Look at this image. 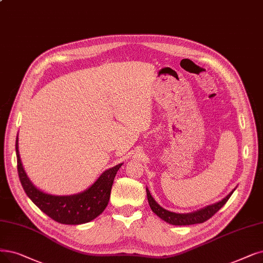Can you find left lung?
<instances>
[{"label":"left lung","mask_w":263,"mask_h":263,"mask_svg":"<svg viewBox=\"0 0 263 263\" xmlns=\"http://www.w3.org/2000/svg\"><path fill=\"white\" fill-rule=\"evenodd\" d=\"M145 190H146V196H148V202L152 209V212L155 215L159 216L161 219H163L164 221H166L167 223H171L174 226H190V224L205 222L206 220L211 219L219 211V209L228 202L230 196L232 195V193L234 192V190H233L228 196H226L222 201H220L213 205H209V206L201 209V211H197V212L190 213V214H176V213H173L170 211H166L165 208L161 207L154 201V198L150 194V191L148 190V187H146Z\"/></svg>","instance_id":"8db88e82"}]
</instances>
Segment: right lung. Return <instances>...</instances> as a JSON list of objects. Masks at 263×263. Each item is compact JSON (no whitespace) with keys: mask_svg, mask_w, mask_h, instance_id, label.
I'll return each mask as SVG.
<instances>
[{"mask_svg":"<svg viewBox=\"0 0 263 263\" xmlns=\"http://www.w3.org/2000/svg\"><path fill=\"white\" fill-rule=\"evenodd\" d=\"M17 170L25 192L42 212L62 224H82L91 221L106 209L113 180L122 164L104 172L86 191L74 195L56 196L40 191L29 180L20 161L18 136L16 139Z\"/></svg>","mask_w":263,"mask_h":263,"instance_id":"right-lung-1","label":"right lung"}]
</instances>
